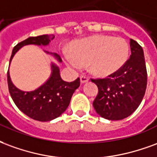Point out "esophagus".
<instances>
[{"label": "esophagus", "instance_id": "1", "mask_svg": "<svg viewBox=\"0 0 157 157\" xmlns=\"http://www.w3.org/2000/svg\"><path fill=\"white\" fill-rule=\"evenodd\" d=\"M80 81H81V83H86L89 81V78L87 77V76H84V75H81L80 76Z\"/></svg>", "mask_w": 157, "mask_h": 157}]
</instances>
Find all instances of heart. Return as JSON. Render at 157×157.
Here are the masks:
<instances>
[{
    "label": "heart",
    "mask_w": 157,
    "mask_h": 157,
    "mask_svg": "<svg viewBox=\"0 0 157 157\" xmlns=\"http://www.w3.org/2000/svg\"><path fill=\"white\" fill-rule=\"evenodd\" d=\"M130 54L129 43L121 37L95 36L81 40L65 54L68 66L79 67L89 62V69L99 75H109L126 63Z\"/></svg>",
    "instance_id": "heart-1"
}]
</instances>
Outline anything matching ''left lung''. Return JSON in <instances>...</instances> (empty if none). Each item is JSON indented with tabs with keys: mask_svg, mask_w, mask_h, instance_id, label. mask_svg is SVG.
Returning <instances> with one entry per match:
<instances>
[{
	"mask_svg": "<svg viewBox=\"0 0 157 157\" xmlns=\"http://www.w3.org/2000/svg\"><path fill=\"white\" fill-rule=\"evenodd\" d=\"M131 55L123 67L105 78H91L98 86L93 102L101 117L120 121L130 116L142 101L147 84V72L142 48L130 39Z\"/></svg>",
	"mask_w": 157,
	"mask_h": 157,
	"instance_id": "left-lung-1",
	"label": "left lung"
}]
</instances>
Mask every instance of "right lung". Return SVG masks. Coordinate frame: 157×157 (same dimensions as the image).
Returning <instances> with one entry per match:
<instances>
[{
  "mask_svg": "<svg viewBox=\"0 0 157 157\" xmlns=\"http://www.w3.org/2000/svg\"><path fill=\"white\" fill-rule=\"evenodd\" d=\"M53 38V35H42L30 36L19 42L12 50L10 63L15 53L21 47L29 44L48 45L50 41ZM51 54L53 55L58 62H62L57 53ZM7 83L11 99L21 111L35 121H50L60 116L67 109L73 94L79 87L80 79L78 78L70 83L65 82L62 79L58 66L52 63V74L48 80L34 91L25 92L18 90L11 82L9 71L7 72Z\"/></svg>",
  "mask_w": 157,
  "mask_h": 157,
  "instance_id": "obj_1",
  "label": "right lung"
}]
</instances>
